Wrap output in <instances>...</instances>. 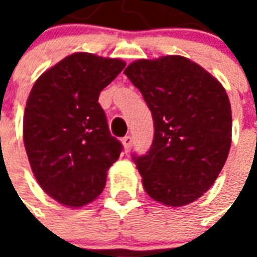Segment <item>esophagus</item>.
<instances>
[{
    "mask_svg": "<svg viewBox=\"0 0 257 257\" xmlns=\"http://www.w3.org/2000/svg\"><path fill=\"white\" fill-rule=\"evenodd\" d=\"M122 145H123V149H125V151L131 150V147H132V145H134L132 138H131V136H125V138L122 139Z\"/></svg>",
    "mask_w": 257,
    "mask_h": 257,
    "instance_id": "esophagus-1",
    "label": "esophagus"
}]
</instances>
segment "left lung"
Returning <instances> with one entry per match:
<instances>
[{
  "instance_id": "obj_1",
  "label": "left lung",
  "mask_w": 257,
  "mask_h": 257,
  "mask_svg": "<svg viewBox=\"0 0 257 257\" xmlns=\"http://www.w3.org/2000/svg\"><path fill=\"white\" fill-rule=\"evenodd\" d=\"M125 75L142 92L154 121L145 156H134L146 193L179 208L212 187L231 146L226 89L199 64L179 55L139 59Z\"/></svg>"
}]
</instances>
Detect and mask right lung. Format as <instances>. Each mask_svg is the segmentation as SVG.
Returning a JSON list of instances; mask_svg holds the SVG:
<instances>
[{
  "label": "right lung",
  "mask_w": 257,
  "mask_h": 257,
  "mask_svg": "<svg viewBox=\"0 0 257 257\" xmlns=\"http://www.w3.org/2000/svg\"><path fill=\"white\" fill-rule=\"evenodd\" d=\"M123 67L121 59L77 52L33 85L23 117L26 153L41 189L64 206L97 198L122 151L97 100Z\"/></svg>",
  "instance_id": "1"
}]
</instances>
